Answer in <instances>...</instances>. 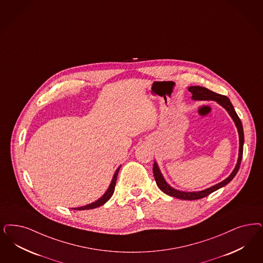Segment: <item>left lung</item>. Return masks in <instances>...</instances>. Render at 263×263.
I'll return each instance as SVG.
<instances>
[{
  "mask_svg": "<svg viewBox=\"0 0 263 263\" xmlns=\"http://www.w3.org/2000/svg\"><path fill=\"white\" fill-rule=\"evenodd\" d=\"M189 90L192 93V99L194 100H213V101H217L219 105H221L224 109H227L228 114L230 115V117L234 120L236 126L238 128V133H239V139H240V147H239V158H238V162L236 165L235 169L233 170V172L231 173V175L226 179L224 181L217 183L216 185L207 189L205 191H197V192H183V191H177L171 187L165 180H164L162 174L159 171V168L157 166L156 162H154V179L156 181V184L158 185V187L163 191L165 194L170 195L173 197L179 198L182 200H197L204 198L206 196H208L209 194H211L212 192L217 191L218 189L227 185L229 181H232L233 178L235 177L236 174L238 172L240 165H241V160L243 157V145H244V131H243V125L242 122L240 120V118L238 117V115L236 114L235 109L233 108L230 100L227 98L224 95H220L217 94L214 91L209 90L205 87L202 86H191L189 87Z\"/></svg>",
  "mask_w": 263,
  "mask_h": 263,
  "instance_id": "1",
  "label": "left lung"
}]
</instances>
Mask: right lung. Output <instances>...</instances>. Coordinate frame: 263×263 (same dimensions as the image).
I'll list each match as a JSON object with an SVG mask.
<instances>
[{"mask_svg": "<svg viewBox=\"0 0 263 263\" xmlns=\"http://www.w3.org/2000/svg\"><path fill=\"white\" fill-rule=\"evenodd\" d=\"M119 169H120V167H118V169H117V171L115 173V175H114V178H112V181L110 182V184H109V189H108V191H106V193L100 198L99 200H97L96 202H93V203H91L89 205H86V206H83V207H80V208H73L72 210H90V209L97 208V207H100V206H102V205H104L108 200L111 197V195L114 194V191H115V187H116V183H117V179H118V171H119Z\"/></svg>", "mask_w": 263, "mask_h": 263, "instance_id": "add662e5", "label": "right lung"}]
</instances>
